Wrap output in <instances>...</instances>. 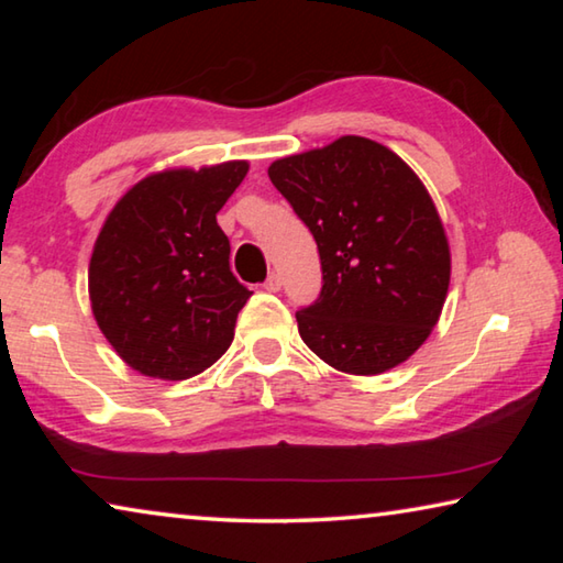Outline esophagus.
Here are the masks:
<instances>
[{"mask_svg": "<svg viewBox=\"0 0 563 563\" xmlns=\"http://www.w3.org/2000/svg\"><path fill=\"white\" fill-rule=\"evenodd\" d=\"M280 285H283V283H280V278H278V275L273 273V275H268V280H265L263 288L268 290V292H278V290H280Z\"/></svg>", "mask_w": 563, "mask_h": 563, "instance_id": "esophagus-1", "label": "esophagus"}]
</instances>
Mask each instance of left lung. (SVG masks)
Wrapping results in <instances>:
<instances>
[{"label":"left lung","instance_id":"left-lung-1","mask_svg":"<svg viewBox=\"0 0 563 563\" xmlns=\"http://www.w3.org/2000/svg\"><path fill=\"white\" fill-rule=\"evenodd\" d=\"M268 176L320 251V298L295 312L305 345L347 375L402 365L450 290V241L430 190L365 136L273 161Z\"/></svg>","mask_w":563,"mask_h":563}]
</instances>
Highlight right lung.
Instances as JSON below:
<instances>
[{
  "label": "right lung",
  "mask_w": 563,
  "mask_h": 563,
  "mask_svg": "<svg viewBox=\"0 0 563 563\" xmlns=\"http://www.w3.org/2000/svg\"><path fill=\"white\" fill-rule=\"evenodd\" d=\"M247 161L148 174L103 221L89 263V300L117 355L154 379H188L231 347L251 290L231 273L216 221Z\"/></svg>",
  "instance_id": "obj_1"
}]
</instances>
